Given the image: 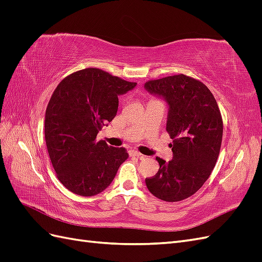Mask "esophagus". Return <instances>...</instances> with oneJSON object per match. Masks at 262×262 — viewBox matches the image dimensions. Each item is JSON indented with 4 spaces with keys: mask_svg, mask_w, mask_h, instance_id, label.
Masks as SVG:
<instances>
[{
    "mask_svg": "<svg viewBox=\"0 0 262 262\" xmlns=\"http://www.w3.org/2000/svg\"><path fill=\"white\" fill-rule=\"evenodd\" d=\"M130 155L131 156H136V157L140 158V160H144V158H145V156L143 154H141L140 152H138V150H131Z\"/></svg>",
    "mask_w": 262,
    "mask_h": 262,
    "instance_id": "esophagus-1",
    "label": "esophagus"
}]
</instances>
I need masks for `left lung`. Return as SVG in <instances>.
Listing matches in <instances>:
<instances>
[{
    "label": "left lung",
    "mask_w": 262,
    "mask_h": 262,
    "mask_svg": "<svg viewBox=\"0 0 262 262\" xmlns=\"http://www.w3.org/2000/svg\"><path fill=\"white\" fill-rule=\"evenodd\" d=\"M144 89L167 102L166 130L172 139V160L156 157L160 169L145 184L158 199L181 201L203 186L216 164L223 137L217 102L202 82L184 74L148 81Z\"/></svg>",
    "instance_id": "obj_1"
}]
</instances>
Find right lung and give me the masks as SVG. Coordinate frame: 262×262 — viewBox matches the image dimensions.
Listing matches in <instances>:
<instances>
[{"label": "right lung", "instance_id": "add662e5", "mask_svg": "<svg viewBox=\"0 0 262 262\" xmlns=\"http://www.w3.org/2000/svg\"><path fill=\"white\" fill-rule=\"evenodd\" d=\"M136 86L87 68L67 76L53 92L45 117L46 145L58 179L70 191L83 196L104 191L129 157L125 148L96 138L116 117L119 95Z\"/></svg>", "mask_w": 262, "mask_h": 262}]
</instances>
